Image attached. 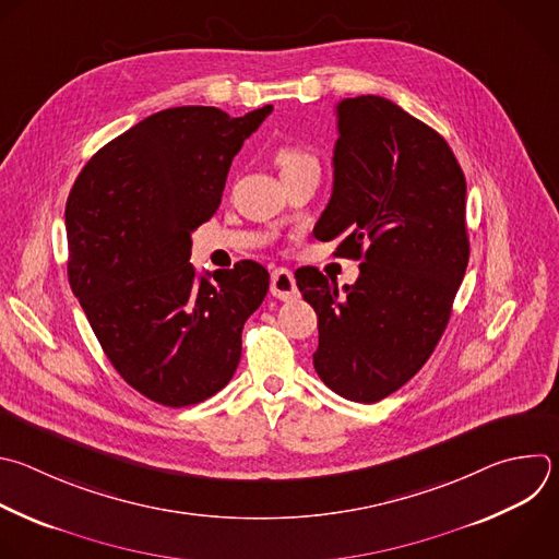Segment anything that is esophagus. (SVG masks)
I'll return each instance as SVG.
<instances>
[{
	"label": "esophagus",
	"instance_id": "34e87169",
	"mask_svg": "<svg viewBox=\"0 0 559 559\" xmlns=\"http://www.w3.org/2000/svg\"><path fill=\"white\" fill-rule=\"evenodd\" d=\"M270 292L272 296H276L278 300H292L298 296V287H296V278L292 274V270L287 267H278L272 272V283H270Z\"/></svg>",
	"mask_w": 559,
	"mask_h": 559
}]
</instances>
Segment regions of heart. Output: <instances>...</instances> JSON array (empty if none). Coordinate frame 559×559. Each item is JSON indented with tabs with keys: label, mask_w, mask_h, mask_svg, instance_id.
I'll use <instances>...</instances> for the list:
<instances>
[{
	"label": "heart",
	"mask_w": 559,
	"mask_h": 559,
	"mask_svg": "<svg viewBox=\"0 0 559 559\" xmlns=\"http://www.w3.org/2000/svg\"><path fill=\"white\" fill-rule=\"evenodd\" d=\"M274 159H276L283 175H289V173H294L298 168H305V166H318L316 157L302 144H294V142L281 144L274 153Z\"/></svg>",
	"instance_id": "b5f03b06"
}]
</instances>
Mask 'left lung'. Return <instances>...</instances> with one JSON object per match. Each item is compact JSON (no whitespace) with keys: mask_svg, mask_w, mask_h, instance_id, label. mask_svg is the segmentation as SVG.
<instances>
[{"mask_svg":"<svg viewBox=\"0 0 559 559\" xmlns=\"http://www.w3.org/2000/svg\"><path fill=\"white\" fill-rule=\"evenodd\" d=\"M333 193L313 235L340 239L359 276L300 267L318 313L313 368L340 397L376 404L400 391L441 340L469 261L465 175L448 142L382 96L335 107Z\"/></svg>","mask_w":559,"mask_h":559,"instance_id":"left-lung-1","label":"left lung"}]
</instances>
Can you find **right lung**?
I'll list each match as a JSON object with an SVG mask.
<instances>
[{
    "instance_id": "add662e5",
    "label": "right lung",
    "mask_w": 559,
    "mask_h": 559,
    "mask_svg": "<svg viewBox=\"0 0 559 559\" xmlns=\"http://www.w3.org/2000/svg\"><path fill=\"white\" fill-rule=\"evenodd\" d=\"M270 111H157L107 142L70 191V287L120 378L155 404L181 408L219 393L267 294L270 274L254 261L198 278L189 259L233 157Z\"/></svg>"
}]
</instances>
